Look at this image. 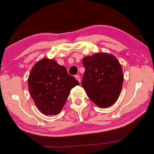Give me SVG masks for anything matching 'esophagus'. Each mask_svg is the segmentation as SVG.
Listing matches in <instances>:
<instances>
[{
    "mask_svg": "<svg viewBox=\"0 0 154 154\" xmlns=\"http://www.w3.org/2000/svg\"><path fill=\"white\" fill-rule=\"evenodd\" d=\"M75 77L76 78V79L78 81V82H79V83L81 82V78H80V76H79V75H75Z\"/></svg>",
    "mask_w": 154,
    "mask_h": 154,
    "instance_id": "esophagus-1",
    "label": "esophagus"
}]
</instances>
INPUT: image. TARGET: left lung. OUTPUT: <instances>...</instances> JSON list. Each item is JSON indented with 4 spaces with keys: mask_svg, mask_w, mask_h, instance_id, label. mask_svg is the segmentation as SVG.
I'll list each match as a JSON object with an SVG mask.
<instances>
[{
    "mask_svg": "<svg viewBox=\"0 0 154 154\" xmlns=\"http://www.w3.org/2000/svg\"><path fill=\"white\" fill-rule=\"evenodd\" d=\"M82 63L85 71L82 85L90 100L102 108L116 103L124 79L122 66L116 57L96 54L83 58Z\"/></svg>",
    "mask_w": 154,
    "mask_h": 154,
    "instance_id": "left-lung-1",
    "label": "left lung"
}]
</instances>
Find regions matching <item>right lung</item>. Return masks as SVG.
<instances>
[{
	"label": "right lung",
	"instance_id": "1",
	"mask_svg": "<svg viewBox=\"0 0 154 154\" xmlns=\"http://www.w3.org/2000/svg\"><path fill=\"white\" fill-rule=\"evenodd\" d=\"M31 96L41 113L57 115L72 88L79 85L66 69L54 60L43 58L34 65L28 80Z\"/></svg>",
	"mask_w": 154,
	"mask_h": 154
}]
</instances>
